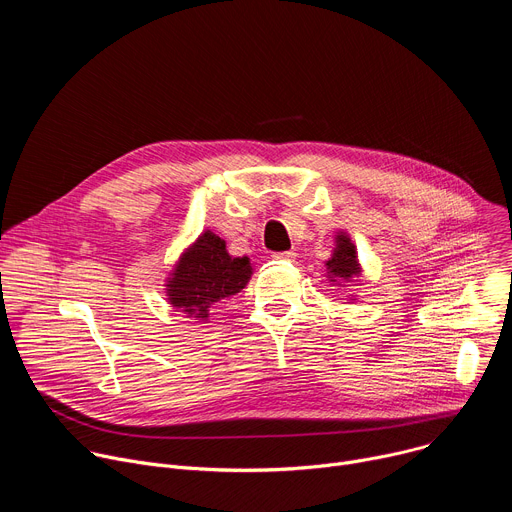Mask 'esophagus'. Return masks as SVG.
<instances>
[{
    "instance_id": "1",
    "label": "esophagus",
    "mask_w": 512,
    "mask_h": 512,
    "mask_svg": "<svg viewBox=\"0 0 512 512\" xmlns=\"http://www.w3.org/2000/svg\"><path fill=\"white\" fill-rule=\"evenodd\" d=\"M271 257H273V261H294L296 253L294 251H283V253H273Z\"/></svg>"
}]
</instances>
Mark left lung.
Here are the masks:
<instances>
[{
    "label": "left lung",
    "instance_id": "8db88e82",
    "mask_svg": "<svg viewBox=\"0 0 512 512\" xmlns=\"http://www.w3.org/2000/svg\"><path fill=\"white\" fill-rule=\"evenodd\" d=\"M334 251L332 257L326 261V271H328V279L332 283L344 285V283H358V277L362 273V267L358 263V255H356V245L350 241V237L346 233H336L334 237Z\"/></svg>",
    "mask_w": 512,
    "mask_h": 512
}]
</instances>
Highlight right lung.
Instances as JSON below:
<instances>
[{"label": "right lung", "mask_w": 512, "mask_h": 512, "mask_svg": "<svg viewBox=\"0 0 512 512\" xmlns=\"http://www.w3.org/2000/svg\"><path fill=\"white\" fill-rule=\"evenodd\" d=\"M249 257H233L225 239L204 231L176 261L166 277V296L172 308L198 322L210 320V310L249 283Z\"/></svg>", "instance_id": "obj_1"}]
</instances>
